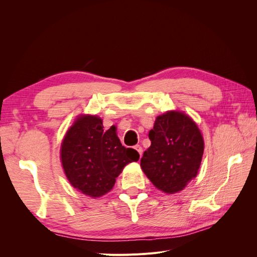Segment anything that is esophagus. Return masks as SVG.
Instances as JSON below:
<instances>
[{
    "instance_id": "obj_1",
    "label": "esophagus",
    "mask_w": 257,
    "mask_h": 257,
    "mask_svg": "<svg viewBox=\"0 0 257 257\" xmlns=\"http://www.w3.org/2000/svg\"><path fill=\"white\" fill-rule=\"evenodd\" d=\"M134 149L137 150V152L139 153V155H141V157H142V154H143V148H142V146H141V145H136V146L134 147Z\"/></svg>"
}]
</instances>
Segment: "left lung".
Listing matches in <instances>:
<instances>
[{
  "label": "left lung",
  "mask_w": 257,
  "mask_h": 257,
  "mask_svg": "<svg viewBox=\"0 0 257 257\" xmlns=\"http://www.w3.org/2000/svg\"><path fill=\"white\" fill-rule=\"evenodd\" d=\"M151 146L141 160L143 172L155 188L167 194L182 191L195 178L204 153L197 124L181 111L159 115L149 132Z\"/></svg>",
  "instance_id": "1"
}]
</instances>
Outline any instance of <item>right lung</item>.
Masks as SVG:
<instances>
[{
	"label": "right lung",
	"mask_w": 257,
	"mask_h": 257,
	"mask_svg": "<svg viewBox=\"0 0 257 257\" xmlns=\"http://www.w3.org/2000/svg\"><path fill=\"white\" fill-rule=\"evenodd\" d=\"M138 160L135 149L122 146L115 126L104 131L97 115L80 114L61 145V162L69 183L94 198L109 192L124 166Z\"/></svg>",
	"instance_id": "right-lung-1"
}]
</instances>
